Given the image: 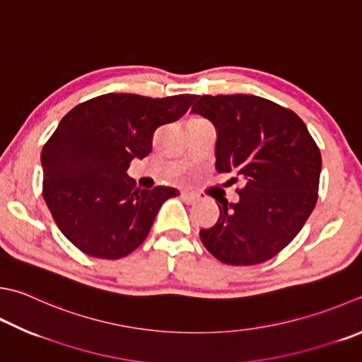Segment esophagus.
I'll return each mask as SVG.
<instances>
[{
  "mask_svg": "<svg viewBox=\"0 0 362 362\" xmlns=\"http://www.w3.org/2000/svg\"><path fill=\"white\" fill-rule=\"evenodd\" d=\"M182 197L185 199L188 204H194L197 201V196L193 193H188V191H182Z\"/></svg>",
  "mask_w": 362,
  "mask_h": 362,
  "instance_id": "esophagus-1",
  "label": "esophagus"
}]
</instances>
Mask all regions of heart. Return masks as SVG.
Returning a JSON list of instances; mask_svg holds the SVG:
<instances>
[{"label": "heart", "instance_id": "obj_1", "mask_svg": "<svg viewBox=\"0 0 362 362\" xmlns=\"http://www.w3.org/2000/svg\"><path fill=\"white\" fill-rule=\"evenodd\" d=\"M199 124H209V122L202 117H193L189 120V125H199Z\"/></svg>", "mask_w": 362, "mask_h": 362}]
</instances>
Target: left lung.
Returning a JSON list of instances; mask_svg holds the SVG:
<instances>
[{
	"label": "left lung",
	"instance_id": "obj_1",
	"mask_svg": "<svg viewBox=\"0 0 362 362\" xmlns=\"http://www.w3.org/2000/svg\"><path fill=\"white\" fill-rule=\"evenodd\" d=\"M191 112L215 125L216 171L245 180L238 202L219 201L218 221L201 229L204 246L228 265L274 257L303 229L318 197L322 155L306 124L292 110L245 94L199 95Z\"/></svg>",
	"mask_w": 362,
	"mask_h": 362
}]
</instances>
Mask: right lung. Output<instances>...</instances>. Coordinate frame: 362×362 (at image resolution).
Segmentation results:
<instances>
[{"label": "right lung", "mask_w": 362, "mask_h": 362, "mask_svg": "<svg viewBox=\"0 0 362 362\" xmlns=\"http://www.w3.org/2000/svg\"><path fill=\"white\" fill-rule=\"evenodd\" d=\"M196 98L105 94L61 119L40 155L44 199L78 250L120 259L144 242L163 202L179 191L138 188L127 169L152 152L155 130L179 120Z\"/></svg>", "instance_id": "obj_1"}]
</instances>
